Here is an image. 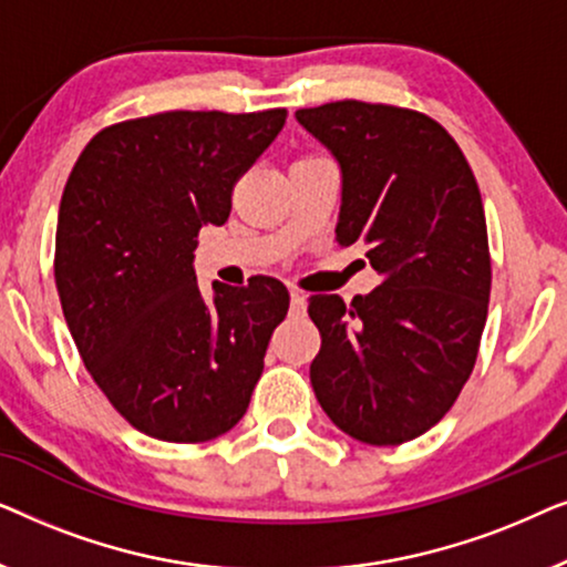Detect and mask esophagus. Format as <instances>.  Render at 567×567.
I'll return each mask as SVG.
<instances>
[{"label":"esophagus","instance_id":"1","mask_svg":"<svg viewBox=\"0 0 567 567\" xmlns=\"http://www.w3.org/2000/svg\"><path fill=\"white\" fill-rule=\"evenodd\" d=\"M289 297H291V315H305V309H307V297H305V291L291 289V291H289Z\"/></svg>","mask_w":567,"mask_h":567}]
</instances>
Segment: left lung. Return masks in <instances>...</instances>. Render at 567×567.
<instances>
[{
  "label": "left lung",
  "instance_id": "1",
  "mask_svg": "<svg viewBox=\"0 0 567 567\" xmlns=\"http://www.w3.org/2000/svg\"><path fill=\"white\" fill-rule=\"evenodd\" d=\"M297 121L343 169L336 239L382 276L351 305L309 299L322 336L309 379L348 436L405 444L452 410L477 361L493 278L477 181L452 134L410 107L338 100Z\"/></svg>",
  "mask_w": 567,
  "mask_h": 567
}]
</instances>
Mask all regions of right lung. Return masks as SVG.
<instances>
[{"label":"right lung","instance_id":"right-lung-1","mask_svg":"<svg viewBox=\"0 0 567 567\" xmlns=\"http://www.w3.org/2000/svg\"><path fill=\"white\" fill-rule=\"evenodd\" d=\"M286 123L258 113L167 111L97 131L69 173L53 276L84 367L146 436L200 444L237 425L289 312L281 281H196L204 224Z\"/></svg>","mask_w":567,"mask_h":567}]
</instances>
